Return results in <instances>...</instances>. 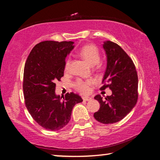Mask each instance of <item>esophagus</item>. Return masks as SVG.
<instances>
[{"label":"esophagus","instance_id":"esophagus-1","mask_svg":"<svg viewBox=\"0 0 160 160\" xmlns=\"http://www.w3.org/2000/svg\"><path fill=\"white\" fill-rule=\"evenodd\" d=\"M82 99L84 101H90L92 99V97H82Z\"/></svg>","mask_w":160,"mask_h":160}]
</instances>
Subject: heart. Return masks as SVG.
I'll return each instance as SVG.
<instances>
[{"instance_id":"obj_1","label":"heart","mask_w":160,"mask_h":160,"mask_svg":"<svg viewBox=\"0 0 160 160\" xmlns=\"http://www.w3.org/2000/svg\"><path fill=\"white\" fill-rule=\"evenodd\" d=\"M80 55L91 65L94 66L99 63L100 59L99 51L97 47L92 44H88L84 46L79 51ZM70 65V59H68L65 65V69L68 70L69 69ZM92 84V81L91 80H82L78 79L75 83V86L77 90L83 94L88 93L90 90V86Z\"/></svg>"}]
</instances>
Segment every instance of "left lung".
<instances>
[{"label":"left lung","instance_id":"obj_1","mask_svg":"<svg viewBox=\"0 0 160 160\" xmlns=\"http://www.w3.org/2000/svg\"><path fill=\"white\" fill-rule=\"evenodd\" d=\"M103 48L107 56V68L102 82L108 85L105 84L100 90L109 88L112 94L105 97V101L99 94L94 97L100 108L94 117L100 123L109 124L122 120L135 106L138 79L133 62L120 46L106 41Z\"/></svg>","mask_w":160,"mask_h":160}]
</instances>
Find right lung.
<instances>
[{"label":"right lung","instance_id":"add662e5","mask_svg":"<svg viewBox=\"0 0 160 160\" xmlns=\"http://www.w3.org/2000/svg\"><path fill=\"white\" fill-rule=\"evenodd\" d=\"M72 42L44 41L32 48L24 69L25 105L34 120L48 131H58L71 118L72 108L82 99L73 92L61 97L56 82L63 76L66 58L74 48Z\"/></svg>","mask_w":160,"mask_h":160}]
</instances>
